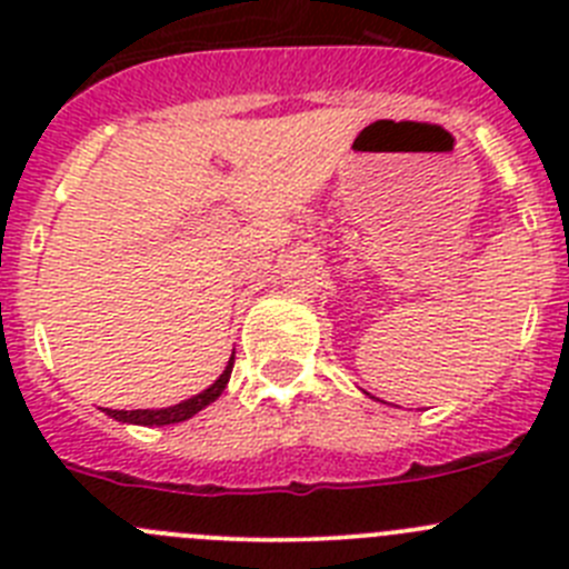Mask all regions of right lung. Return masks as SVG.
Returning a JSON list of instances; mask_svg holds the SVG:
<instances>
[{
	"mask_svg": "<svg viewBox=\"0 0 569 569\" xmlns=\"http://www.w3.org/2000/svg\"><path fill=\"white\" fill-rule=\"evenodd\" d=\"M230 373H233V356H230L228 367H224V373L219 376V379H216L213 385L208 387V390H202V393L193 396V399L182 401V405L162 407V410H108V407H104V413H108L110 419H116V421H128V425H142V427L176 425V421L190 419V416L199 413L202 407H208L210 401L219 399V396H222L224 387H228Z\"/></svg>",
	"mask_w": 569,
	"mask_h": 569,
	"instance_id": "obj_1",
	"label": "right lung"
}]
</instances>
